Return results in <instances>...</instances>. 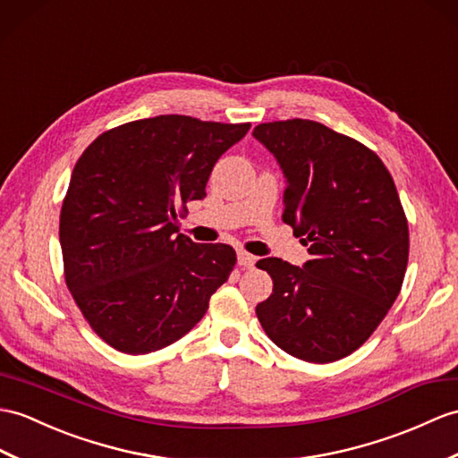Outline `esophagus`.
I'll list each match as a JSON object with an SVG mask.
<instances>
[{
	"instance_id": "34e87169",
	"label": "esophagus",
	"mask_w": 458,
	"mask_h": 458,
	"mask_svg": "<svg viewBox=\"0 0 458 458\" xmlns=\"http://www.w3.org/2000/svg\"><path fill=\"white\" fill-rule=\"evenodd\" d=\"M255 261H258V259H255L251 253H248V251H242V250L238 251V265H240V267H243V269H251L253 265H255Z\"/></svg>"
}]
</instances>
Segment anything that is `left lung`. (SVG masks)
<instances>
[{
    "mask_svg": "<svg viewBox=\"0 0 458 458\" xmlns=\"http://www.w3.org/2000/svg\"><path fill=\"white\" fill-rule=\"evenodd\" d=\"M253 136L286 177L283 222L308 246L304 267L258 261L273 293L255 308L271 342L308 363H332L373 335L400 294L408 218L382 159L322 123H261Z\"/></svg>",
    "mask_w": 458,
    "mask_h": 458,
    "instance_id": "left-lung-1",
    "label": "left lung"
}]
</instances>
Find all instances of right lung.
I'll use <instances>...</instances> for the list:
<instances>
[{"mask_svg":"<svg viewBox=\"0 0 458 458\" xmlns=\"http://www.w3.org/2000/svg\"><path fill=\"white\" fill-rule=\"evenodd\" d=\"M250 126L159 114L85 148L62 203L60 246L68 289L105 344L146 355L205 316L236 251L177 233V216L207 197L212 167Z\"/></svg>","mask_w":458,"mask_h":458,"instance_id":"right-lung-1","label":"right lung"}]
</instances>
